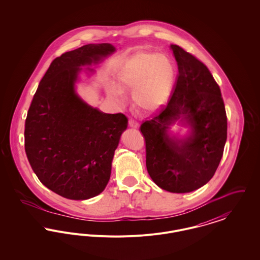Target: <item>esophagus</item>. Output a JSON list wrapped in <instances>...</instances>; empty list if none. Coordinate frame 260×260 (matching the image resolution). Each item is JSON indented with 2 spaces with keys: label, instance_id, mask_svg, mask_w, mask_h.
Here are the masks:
<instances>
[{
  "label": "esophagus",
  "instance_id": "esophagus-1",
  "mask_svg": "<svg viewBox=\"0 0 260 260\" xmlns=\"http://www.w3.org/2000/svg\"><path fill=\"white\" fill-rule=\"evenodd\" d=\"M128 125L131 126V127H135V128H136V127H138V123L136 122V121H135L134 119H129L128 120Z\"/></svg>",
  "mask_w": 260,
  "mask_h": 260
}]
</instances>
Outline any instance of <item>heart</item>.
I'll return each mask as SVG.
<instances>
[{"label":"heart","mask_w":260,"mask_h":260,"mask_svg":"<svg viewBox=\"0 0 260 260\" xmlns=\"http://www.w3.org/2000/svg\"><path fill=\"white\" fill-rule=\"evenodd\" d=\"M176 80V66L165 53L137 52L128 57L117 73L120 87L134 88L133 99L142 109L153 111L170 99ZM113 86L111 93L119 101L124 100L121 87Z\"/></svg>","instance_id":"obj_1"}]
</instances>
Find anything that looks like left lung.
I'll return each mask as SVG.
<instances>
[{"instance_id":"obj_1","label":"left lung","mask_w":260,"mask_h":260,"mask_svg":"<svg viewBox=\"0 0 260 260\" xmlns=\"http://www.w3.org/2000/svg\"><path fill=\"white\" fill-rule=\"evenodd\" d=\"M178 66L173 95L140 132L146 145V168L152 180L172 193H188L207 184L222 158L227 117L219 86L194 55L171 45ZM178 120L189 125L182 138L172 136Z\"/></svg>"}]
</instances>
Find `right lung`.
I'll list each match as a JSON object with an SVG mask.
<instances>
[{"label": "right lung", "mask_w": 260, "mask_h": 260, "mask_svg": "<svg viewBox=\"0 0 260 260\" xmlns=\"http://www.w3.org/2000/svg\"><path fill=\"white\" fill-rule=\"evenodd\" d=\"M115 50L110 44H89L56 57L27 113L28 161L39 180L64 198L95 197L110 179L114 152L127 119L87 104L76 93L75 83L81 66L98 64Z\"/></svg>", "instance_id": "obj_1"}]
</instances>
